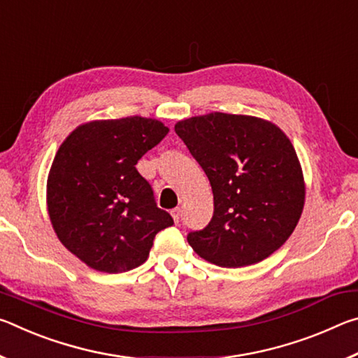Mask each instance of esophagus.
Segmentation results:
<instances>
[{"label": "esophagus", "mask_w": 358, "mask_h": 358, "mask_svg": "<svg viewBox=\"0 0 358 358\" xmlns=\"http://www.w3.org/2000/svg\"><path fill=\"white\" fill-rule=\"evenodd\" d=\"M180 216H181V210H180V208H175V210H172V217H173V221H175V222H178V221H180Z\"/></svg>", "instance_id": "obj_1"}]
</instances>
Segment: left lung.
<instances>
[{
	"instance_id": "8db88e82",
	"label": "left lung",
	"mask_w": 358,
	"mask_h": 358,
	"mask_svg": "<svg viewBox=\"0 0 358 358\" xmlns=\"http://www.w3.org/2000/svg\"><path fill=\"white\" fill-rule=\"evenodd\" d=\"M213 191L207 227L187 243L208 262L238 268L286 243L305 207L306 185L290 138L268 120L211 112L175 124Z\"/></svg>"
}]
</instances>
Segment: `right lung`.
<instances>
[{
    "mask_svg": "<svg viewBox=\"0 0 358 358\" xmlns=\"http://www.w3.org/2000/svg\"><path fill=\"white\" fill-rule=\"evenodd\" d=\"M156 118L134 115L78 124L59 145L47 177V211L58 240L85 265L124 273L150 256L172 226L136 164L167 136Z\"/></svg>",
    "mask_w": 358,
    "mask_h": 358,
    "instance_id": "1",
    "label": "right lung"
}]
</instances>
